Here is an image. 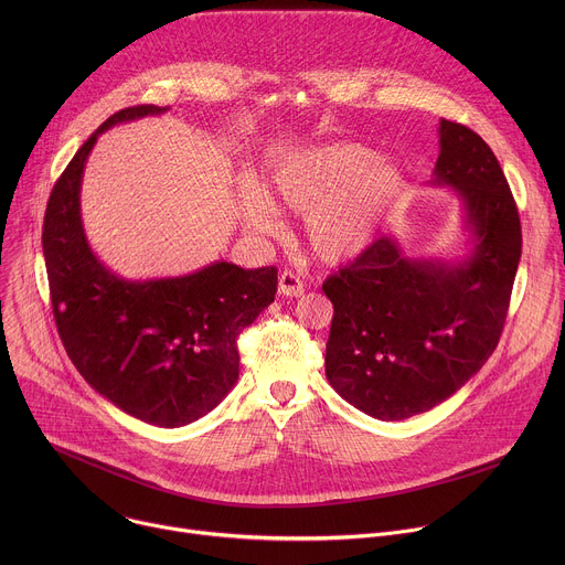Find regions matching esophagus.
<instances>
[{
	"label": "esophagus",
	"instance_id": "1",
	"mask_svg": "<svg viewBox=\"0 0 565 565\" xmlns=\"http://www.w3.org/2000/svg\"><path fill=\"white\" fill-rule=\"evenodd\" d=\"M303 292V281L290 273V270H284L279 275V295H286V297H299Z\"/></svg>",
	"mask_w": 565,
	"mask_h": 565
}]
</instances>
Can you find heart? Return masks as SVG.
I'll use <instances>...</instances> for the list:
<instances>
[{"mask_svg":"<svg viewBox=\"0 0 565 565\" xmlns=\"http://www.w3.org/2000/svg\"><path fill=\"white\" fill-rule=\"evenodd\" d=\"M273 199L279 207L310 212L306 238L321 262L340 264L364 253L395 205L405 177L391 160L355 142L310 147L273 174ZM238 216L253 234H275L277 216L264 190L248 181L236 194Z\"/></svg>","mask_w":565,"mask_h":565,"instance_id":"heart-1","label":"heart"}]
</instances>
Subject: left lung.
Returning <instances> with one entry per match:
<instances>
[{
  "label": "left lung",
  "mask_w": 565,
  "mask_h": 565,
  "mask_svg": "<svg viewBox=\"0 0 565 565\" xmlns=\"http://www.w3.org/2000/svg\"><path fill=\"white\" fill-rule=\"evenodd\" d=\"M434 185L462 199L471 255L460 264L409 259L391 236L324 281L333 301L327 377L377 420L425 414L494 353L521 259V221L490 145L440 120Z\"/></svg>",
  "instance_id": "obj_1"
}]
</instances>
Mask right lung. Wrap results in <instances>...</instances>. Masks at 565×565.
<instances>
[{
    "label": "right lung",
    "mask_w": 565,
    "mask_h": 565,
    "mask_svg": "<svg viewBox=\"0 0 565 565\" xmlns=\"http://www.w3.org/2000/svg\"><path fill=\"white\" fill-rule=\"evenodd\" d=\"M168 107L136 105L107 118L55 181L42 250L55 327L66 355L125 414L183 427L212 412L238 380L236 340L275 301L277 268L216 262L170 279L127 281L92 253L79 218V183L98 136Z\"/></svg>",
    "instance_id": "add662e5"
}]
</instances>
